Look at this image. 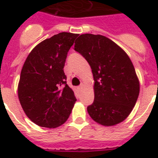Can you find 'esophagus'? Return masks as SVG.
Segmentation results:
<instances>
[{
    "mask_svg": "<svg viewBox=\"0 0 158 158\" xmlns=\"http://www.w3.org/2000/svg\"><path fill=\"white\" fill-rule=\"evenodd\" d=\"M82 89H83V85H80V86L78 87V89H79V90H81Z\"/></svg>",
    "mask_w": 158,
    "mask_h": 158,
    "instance_id": "esophagus-1",
    "label": "esophagus"
}]
</instances>
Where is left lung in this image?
Wrapping results in <instances>:
<instances>
[{
	"label": "left lung",
	"mask_w": 158,
	"mask_h": 158,
	"mask_svg": "<svg viewBox=\"0 0 158 158\" xmlns=\"http://www.w3.org/2000/svg\"><path fill=\"white\" fill-rule=\"evenodd\" d=\"M74 50L91 67L94 101L87 110L99 125L113 126L126 119L139 94V80L130 57L112 40L102 35L82 34Z\"/></svg>",
	"instance_id": "left-lung-1"
}]
</instances>
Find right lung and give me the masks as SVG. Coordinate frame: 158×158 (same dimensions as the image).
Returning <instances> with one entry per match:
<instances>
[{
  "mask_svg": "<svg viewBox=\"0 0 158 158\" xmlns=\"http://www.w3.org/2000/svg\"><path fill=\"white\" fill-rule=\"evenodd\" d=\"M77 33L63 32L38 43L23 65L18 97L26 115L38 126L56 128L69 118L76 98L64 73Z\"/></svg>",
  "mask_w": 158,
  "mask_h": 158,
  "instance_id": "1",
  "label": "right lung"
}]
</instances>
